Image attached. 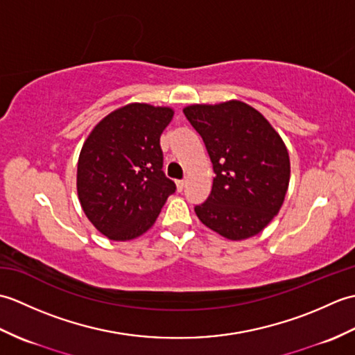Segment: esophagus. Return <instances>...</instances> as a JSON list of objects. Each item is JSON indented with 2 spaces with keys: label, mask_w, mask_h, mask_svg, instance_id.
I'll list each match as a JSON object with an SVG mask.
<instances>
[{
  "label": "esophagus",
  "mask_w": 355,
  "mask_h": 355,
  "mask_svg": "<svg viewBox=\"0 0 355 355\" xmlns=\"http://www.w3.org/2000/svg\"><path fill=\"white\" fill-rule=\"evenodd\" d=\"M186 186V180H177V189L178 191H183Z\"/></svg>",
  "instance_id": "34e87169"
}]
</instances>
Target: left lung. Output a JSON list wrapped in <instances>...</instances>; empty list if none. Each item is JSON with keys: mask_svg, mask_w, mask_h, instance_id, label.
Masks as SVG:
<instances>
[{"mask_svg": "<svg viewBox=\"0 0 355 355\" xmlns=\"http://www.w3.org/2000/svg\"><path fill=\"white\" fill-rule=\"evenodd\" d=\"M184 116L201 135L215 178L200 221L230 241L258 235L281 210L290 157L281 135L258 110L241 101L195 103Z\"/></svg>", "mask_w": 355, "mask_h": 355, "instance_id": "1", "label": "left lung"}]
</instances>
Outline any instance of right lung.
Instances as JSON below:
<instances>
[{
    "mask_svg": "<svg viewBox=\"0 0 355 355\" xmlns=\"http://www.w3.org/2000/svg\"><path fill=\"white\" fill-rule=\"evenodd\" d=\"M169 107L128 103L89 132L78 160V197L94 227L111 241H130L153 227L175 183L163 173L160 135Z\"/></svg>",
    "mask_w": 355,
    "mask_h": 355,
    "instance_id": "1",
    "label": "right lung"
}]
</instances>
